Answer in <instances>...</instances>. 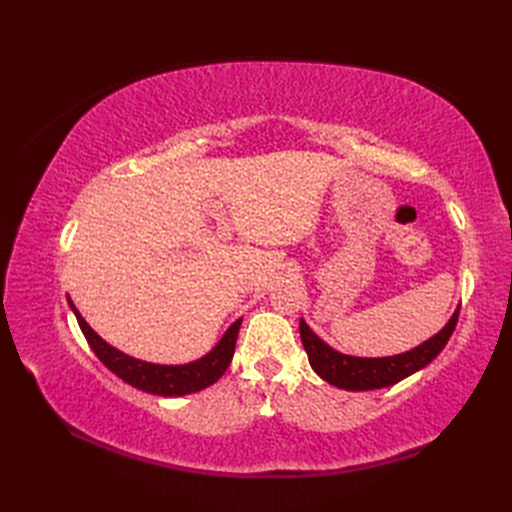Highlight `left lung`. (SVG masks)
Wrapping results in <instances>:
<instances>
[{"label":"left lung","instance_id":"left-lung-1","mask_svg":"<svg viewBox=\"0 0 512 512\" xmlns=\"http://www.w3.org/2000/svg\"><path fill=\"white\" fill-rule=\"evenodd\" d=\"M457 318L459 307L453 312L451 320L444 324L442 331L429 337L421 346L393 356H378V359L337 352L329 344H324L322 339L307 327V322L303 318L299 322V331L309 365H312V369L322 380H327L329 384L344 391H374L384 389V386H393L399 380L412 376L414 371L427 367L444 350L448 339H451L457 327Z\"/></svg>","mask_w":512,"mask_h":512}]
</instances>
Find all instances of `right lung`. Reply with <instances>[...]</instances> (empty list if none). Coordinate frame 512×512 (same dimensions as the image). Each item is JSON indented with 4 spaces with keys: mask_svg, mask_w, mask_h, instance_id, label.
Here are the masks:
<instances>
[{
    "mask_svg": "<svg viewBox=\"0 0 512 512\" xmlns=\"http://www.w3.org/2000/svg\"><path fill=\"white\" fill-rule=\"evenodd\" d=\"M68 305L74 312L76 320H79V327L87 339L91 350L96 352L98 359L113 371L117 378L128 382L130 386L138 391H145L151 395H162V397H181L207 389L213 382L222 378L224 371L228 369L232 354H235L237 335L241 327V318L232 322L222 335V339L211 352H207L200 359L183 365H160V363H147L141 359H134V356L117 350L89 327L87 320L81 316L79 309L74 307L72 299L68 297Z\"/></svg>",
    "mask_w": 512,
    "mask_h": 512,
    "instance_id": "add662e5",
    "label": "right lung"
}]
</instances>
